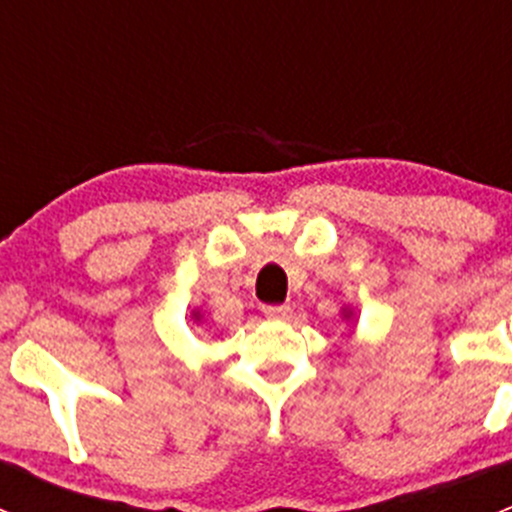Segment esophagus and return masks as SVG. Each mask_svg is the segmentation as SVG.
I'll list each match as a JSON object with an SVG mask.
<instances>
[{
    "label": "esophagus",
    "mask_w": 512,
    "mask_h": 512,
    "mask_svg": "<svg viewBox=\"0 0 512 512\" xmlns=\"http://www.w3.org/2000/svg\"><path fill=\"white\" fill-rule=\"evenodd\" d=\"M262 314L267 319H287L292 314V309L287 304H270V307H262Z\"/></svg>",
    "instance_id": "1"
}]
</instances>
